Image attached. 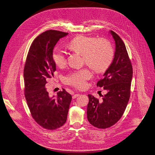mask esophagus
Returning a JSON list of instances; mask_svg holds the SVG:
<instances>
[{"instance_id": "1", "label": "esophagus", "mask_w": 155, "mask_h": 155, "mask_svg": "<svg viewBox=\"0 0 155 155\" xmlns=\"http://www.w3.org/2000/svg\"><path fill=\"white\" fill-rule=\"evenodd\" d=\"M79 94H78V93H77V94H74L73 96V99H75V98H76L77 97H78V96H79Z\"/></svg>"}]
</instances>
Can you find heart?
<instances>
[{
    "instance_id": "1",
    "label": "heart",
    "mask_w": 155,
    "mask_h": 155,
    "mask_svg": "<svg viewBox=\"0 0 155 155\" xmlns=\"http://www.w3.org/2000/svg\"><path fill=\"white\" fill-rule=\"evenodd\" d=\"M68 47L82 56L83 62L97 73L105 72L111 65L114 59V50L111 44L104 39L79 35L73 38ZM53 59L56 65L63 67L67 64L65 53L59 48L54 49ZM92 78L88 68H82L70 73L64 78V82L78 89L86 87L87 81Z\"/></svg>"
}]
</instances>
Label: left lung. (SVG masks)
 I'll return each mask as SVG.
<instances>
[{
    "label": "left lung",
    "mask_w": 155,
    "mask_h": 155,
    "mask_svg": "<svg viewBox=\"0 0 155 155\" xmlns=\"http://www.w3.org/2000/svg\"><path fill=\"white\" fill-rule=\"evenodd\" d=\"M116 44L113 62L97 86L103 87L107 93L99 100L88 94L87 119L98 128H107L115 124L122 116L130 96L133 68L125 45L114 31H110Z\"/></svg>",
    "instance_id": "left-lung-1"
}]
</instances>
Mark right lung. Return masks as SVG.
Returning <instances> with one entry per match:
<instances>
[{
  "mask_svg": "<svg viewBox=\"0 0 155 155\" xmlns=\"http://www.w3.org/2000/svg\"><path fill=\"white\" fill-rule=\"evenodd\" d=\"M68 33L48 30L31 44L24 70V92L28 107L35 120L47 130L62 127L67 120L71 95L65 89L56 97L49 95L47 83L56 71L52 54L59 40Z\"/></svg>",
  "mask_w": 155,
  "mask_h": 155,
  "instance_id": "right-lung-1",
  "label": "right lung"
}]
</instances>
